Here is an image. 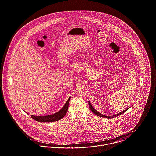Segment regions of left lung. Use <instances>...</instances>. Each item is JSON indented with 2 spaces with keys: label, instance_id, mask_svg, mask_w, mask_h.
Listing matches in <instances>:
<instances>
[{
  "label": "left lung",
  "instance_id": "left-lung-1",
  "mask_svg": "<svg viewBox=\"0 0 156 156\" xmlns=\"http://www.w3.org/2000/svg\"><path fill=\"white\" fill-rule=\"evenodd\" d=\"M88 104H89V109L91 110V111L92 112H94L96 115L98 116H100V117L106 118H109V119H111V118H115V117H116V116H119V115H120L121 114H122V113H123L124 112H125L127 110H128V109L129 108H127V109H126V110H125V111H123L121 112H120V113H118V114H116V115H113V116H108L104 115L101 114V113H99V112H98L94 108V107L92 106V105H91L90 102L89 101L88 102Z\"/></svg>",
  "mask_w": 156,
  "mask_h": 156
}]
</instances>
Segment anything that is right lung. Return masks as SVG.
<instances>
[{
    "label": "right lung",
    "instance_id": "obj_1",
    "mask_svg": "<svg viewBox=\"0 0 156 156\" xmlns=\"http://www.w3.org/2000/svg\"><path fill=\"white\" fill-rule=\"evenodd\" d=\"M70 98H71V97L69 98L67 102L62 107V108L59 111L54 113V114L50 115H46V116H41L31 115V117L33 119H34L35 120H37L38 122H51L59 120L60 119H62L63 117H64V116L67 113Z\"/></svg>",
    "mask_w": 156,
    "mask_h": 156
}]
</instances>
